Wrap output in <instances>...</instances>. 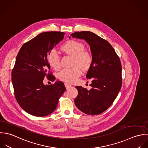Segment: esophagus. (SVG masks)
I'll use <instances>...</instances> for the list:
<instances>
[{
	"label": "esophagus",
	"mask_w": 148,
	"mask_h": 148,
	"mask_svg": "<svg viewBox=\"0 0 148 148\" xmlns=\"http://www.w3.org/2000/svg\"><path fill=\"white\" fill-rule=\"evenodd\" d=\"M64 86H65L66 88L67 89H70L72 86L71 85H70V84H69L68 83H64Z\"/></svg>",
	"instance_id": "esophagus-1"
}]
</instances>
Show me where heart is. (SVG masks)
Returning <instances> with one entry per match:
<instances>
[{
	"label": "heart",
	"instance_id": "heart-1",
	"mask_svg": "<svg viewBox=\"0 0 148 148\" xmlns=\"http://www.w3.org/2000/svg\"><path fill=\"white\" fill-rule=\"evenodd\" d=\"M84 45L78 41L71 40L63 45L61 50L65 53L73 57V64L79 66L83 70L90 67L92 58L91 53L85 50ZM48 62L54 70L60 68V58L58 53L55 50H52L48 56ZM81 72L78 67L67 68L62 70L58 74V78L61 81L67 82H74L80 75Z\"/></svg>",
	"mask_w": 148,
	"mask_h": 148
}]
</instances>
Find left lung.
<instances>
[{"instance_id":"obj_1","label":"left lung","mask_w":148,"mask_h":148,"mask_svg":"<svg viewBox=\"0 0 148 148\" xmlns=\"http://www.w3.org/2000/svg\"><path fill=\"white\" fill-rule=\"evenodd\" d=\"M71 36L84 39L89 44L92 58L86 76L91 80V88L88 90L76 86L78 94L75 104L86 114H99L112 105L121 88V61L112 45L95 34L85 31Z\"/></svg>"}]
</instances>
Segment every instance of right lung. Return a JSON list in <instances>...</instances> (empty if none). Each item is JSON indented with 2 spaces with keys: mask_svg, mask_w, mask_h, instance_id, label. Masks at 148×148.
<instances>
[{
  "mask_svg": "<svg viewBox=\"0 0 148 148\" xmlns=\"http://www.w3.org/2000/svg\"><path fill=\"white\" fill-rule=\"evenodd\" d=\"M64 35L62 32H42L25 43L16 56L11 74L14 94L20 106L31 115L44 117L53 113L66 90L61 81L43 84L45 77L56 79L49 73L48 56Z\"/></svg>",
  "mask_w": 148,
  "mask_h": 148,
  "instance_id": "right-lung-1",
  "label": "right lung"
}]
</instances>
